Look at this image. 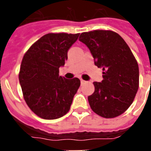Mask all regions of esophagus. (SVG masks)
<instances>
[{
  "instance_id": "34e87169",
  "label": "esophagus",
  "mask_w": 151,
  "mask_h": 151,
  "mask_svg": "<svg viewBox=\"0 0 151 151\" xmlns=\"http://www.w3.org/2000/svg\"><path fill=\"white\" fill-rule=\"evenodd\" d=\"M85 82H86V81H84V80H81V85H84V84H85Z\"/></svg>"
}]
</instances>
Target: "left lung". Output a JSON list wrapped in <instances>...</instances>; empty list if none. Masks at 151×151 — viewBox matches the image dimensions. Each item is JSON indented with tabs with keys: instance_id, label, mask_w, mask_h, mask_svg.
Here are the masks:
<instances>
[{
	"instance_id": "1",
	"label": "left lung",
	"mask_w": 151,
	"mask_h": 151,
	"mask_svg": "<svg viewBox=\"0 0 151 151\" xmlns=\"http://www.w3.org/2000/svg\"><path fill=\"white\" fill-rule=\"evenodd\" d=\"M79 41L103 70V80L93 82L95 92L88 97L90 106L105 118L119 116L131 106L139 88V66L131 49L119 34L110 30L85 32Z\"/></svg>"
}]
</instances>
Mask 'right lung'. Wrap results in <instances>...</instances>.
<instances>
[{
	"label": "right lung",
	"mask_w": 151,
	"mask_h": 151,
	"mask_svg": "<svg viewBox=\"0 0 151 151\" xmlns=\"http://www.w3.org/2000/svg\"><path fill=\"white\" fill-rule=\"evenodd\" d=\"M78 37L79 34H45L23 56L19 74L23 97L41 118L57 119L70 110L81 81L59 76V69L64 66L68 50Z\"/></svg>",
	"instance_id": "add662e5"
}]
</instances>
